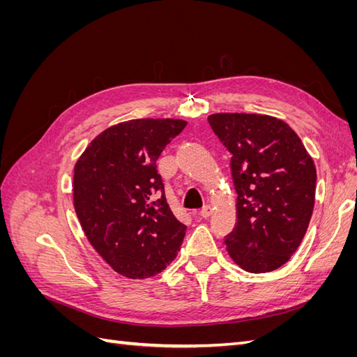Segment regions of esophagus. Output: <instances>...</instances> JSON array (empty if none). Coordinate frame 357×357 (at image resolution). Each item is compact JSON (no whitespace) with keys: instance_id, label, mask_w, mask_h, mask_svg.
<instances>
[{"instance_id":"34e87169","label":"esophagus","mask_w":357,"mask_h":357,"mask_svg":"<svg viewBox=\"0 0 357 357\" xmlns=\"http://www.w3.org/2000/svg\"><path fill=\"white\" fill-rule=\"evenodd\" d=\"M211 213H213V208L210 207V205H205V207L199 211V215L202 219H208L210 215H211Z\"/></svg>"}]
</instances>
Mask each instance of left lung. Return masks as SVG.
<instances>
[{
    "mask_svg": "<svg viewBox=\"0 0 357 357\" xmlns=\"http://www.w3.org/2000/svg\"><path fill=\"white\" fill-rule=\"evenodd\" d=\"M208 123L228 149L236 222L226 250L248 273L284 265L307 232L314 207L316 167L287 123L264 114L219 113Z\"/></svg>",
    "mask_w": 357,
    "mask_h": 357,
    "instance_id": "obj_1",
    "label": "left lung"
}]
</instances>
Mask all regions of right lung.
<instances>
[{"label": "right lung", "mask_w": 357, "mask_h": 357, "mask_svg": "<svg viewBox=\"0 0 357 357\" xmlns=\"http://www.w3.org/2000/svg\"><path fill=\"white\" fill-rule=\"evenodd\" d=\"M188 122L137 119L105 129L74 168V208L96 252L128 278L174 261L186 226L172 214L156 160Z\"/></svg>", "instance_id": "obj_1"}]
</instances>
